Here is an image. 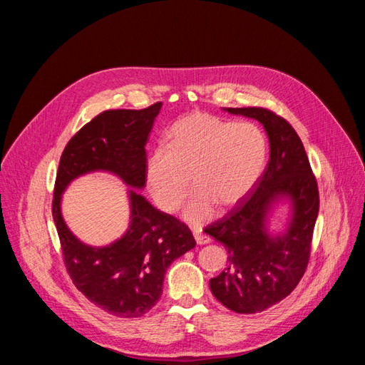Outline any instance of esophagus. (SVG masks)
Returning a JSON list of instances; mask_svg holds the SVG:
<instances>
[{"instance_id":"obj_1","label":"esophagus","mask_w":365,"mask_h":365,"mask_svg":"<svg viewBox=\"0 0 365 365\" xmlns=\"http://www.w3.org/2000/svg\"><path fill=\"white\" fill-rule=\"evenodd\" d=\"M195 239H196V244L197 245H205V244H208L210 242V237L207 236V235H204V233H201V231H195Z\"/></svg>"}]
</instances>
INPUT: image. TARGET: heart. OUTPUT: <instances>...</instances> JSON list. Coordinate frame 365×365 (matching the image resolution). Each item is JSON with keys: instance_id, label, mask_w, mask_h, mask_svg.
Listing matches in <instances>:
<instances>
[{"instance_id": "heart-1", "label": "heart", "mask_w": 365, "mask_h": 365, "mask_svg": "<svg viewBox=\"0 0 365 365\" xmlns=\"http://www.w3.org/2000/svg\"><path fill=\"white\" fill-rule=\"evenodd\" d=\"M267 155V137L252 121L192 113L172 125L169 146L150 152L149 190L161 210L173 213L189 195L192 176L197 192L185 219L201 225L213 217L216 205L230 208L245 200L260 180Z\"/></svg>"}]
</instances>
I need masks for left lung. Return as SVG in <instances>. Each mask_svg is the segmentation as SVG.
Returning a JSON list of instances; mask_svg holds the SVG:
<instances>
[{
  "label": "left lung",
  "instance_id": "obj_1",
  "mask_svg": "<svg viewBox=\"0 0 365 365\" xmlns=\"http://www.w3.org/2000/svg\"><path fill=\"white\" fill-rule=\"evenodd\" d=\"M256 118L269 138V161L248 197L205 233L228 252V264L210 280L217 300L236 314H256L288 297L311 257L319 195L300 137L283 117L267 108H227ZM289 199L292 222L284 234L269 235L266 216L274 202Z\"/></svg>",
  "mask_w": 365,
  "mask_h": 365
}]
</instances>
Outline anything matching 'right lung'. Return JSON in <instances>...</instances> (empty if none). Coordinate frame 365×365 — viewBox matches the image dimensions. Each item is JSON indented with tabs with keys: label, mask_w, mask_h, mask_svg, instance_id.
<instances>
[{
	"label": "right lung",
	"mask_w": 365,
	"mask_h": 365,
	"mask_svg": "<svg viewBox=\"0 0 365 365\" xmlns=\"http://www.w3.org/2000/svg\"><path fill=\"white\" fill-rule=\"evenodd\" d=\"M161 102L145 109H108L86 123L65 146L53 193V219L63 263L74 286L105 312L120 318L145 315L163 294L169 264L195 248L190 228L129 190L130 224L106 247L85 245L65 225L61 197L77 176L105 170L125 184L146 182V143Z\"/></svg>",
	"instance_id": "1"
}]
</instances>
